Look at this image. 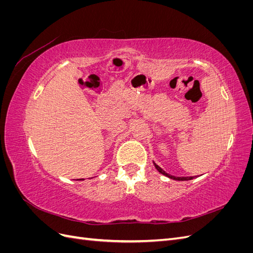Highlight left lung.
I'll return each mask as SVG.
<instances>
[{"label": "left lung", "mask_w": 253, "mask_h": 253, "mask_svg": "<svg viewBox=\"0 0 253 253\" xmlns=\"http://www.w3.org/2000/svg\"><path fill=\"white\" fill-rule=\"evenodd\" d=\"M154 165H155V167H156V169H157L160 173H163L164 175L168 176V177H170V178L175 179V180H191V179H193V177H194V176H189V177H176V176H172V175H170V174L166 173L158 165H156V164H154Z\"/></svg>", "instance_id": "8db88e82"}]
</instances>
